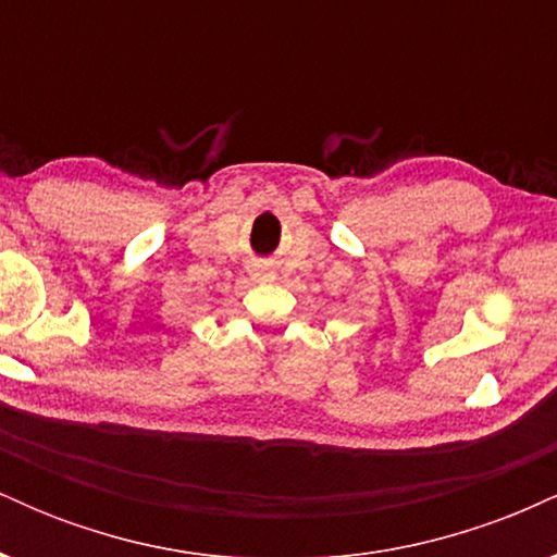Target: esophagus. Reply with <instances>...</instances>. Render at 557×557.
Segmentation results:
<instances>
[{
	"instance_id": "esophagus-1",
	"label": "esophagus",
	"mask_w": 557,
	"mask_h": 557,
	"mask_svg": "<svg viewBox=\"0 0 557 557\" xmlns=\"http://www.w3.org/2000/svg\"><path fill=\"white\" fill-rule=\"evenodd\" d=\"M267 274H270V267H264V264H253V277H267Z\"/></svg>"
}]
</instances>
